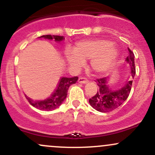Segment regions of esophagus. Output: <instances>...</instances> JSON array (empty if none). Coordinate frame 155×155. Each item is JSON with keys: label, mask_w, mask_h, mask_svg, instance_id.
I'll use <instances>...</instances> for the list:
<instances>
[{"label": "esophagus", "mask_w": 155, "mask_h": 155, "mask_svg": "<svg viewBox=\"0 0 155 155\" xmlns=\"http://www.w3.org/2000/svg\"><path fill=\"white\" fill-rule=\"evenodd\" d=\"M78 81H79V82L81 83V84H87V83L89 82L88 79H87L86 78H83V77L79 78V80H78Z\"/></svg>", "instance_id": "obj_1"}]
</instances>
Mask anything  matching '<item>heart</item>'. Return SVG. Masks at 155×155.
Masks as SVG:
<instances>
[{
    "label": "heart",
    "instance_id": "1",
    "mask_svg": "<svg viewBox=\"0 0 155 155\" xmlns=\"http://www.w3.org/2000/svg\"><path fill=\"white\" fill-rule=\"evenodd\" d=\"M119 51L116 46L106 39H88L76 43L74 49H66L65 58L71 68L78 71L90 60L91 70L97 75L107 73L114 65Z\"/></svg>",
    "mask_w": 155,
    "mask_h": 155
}]
</instances>
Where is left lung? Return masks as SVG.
Instances as JSON below:
<instances>
[{"mask_svg": "<svg viewBox=\"0 0 155 155\" xmlns=\"http://www.w3.org/2000/svg\"><path fill=\"white\" fill-rule=\"evenodd\" d=\"M128 56L125 61L130 68V77L123 86L119 87H112L108 84V77L96 80L98 86L97 93L90 98L89 103L92 108L97 111L106 113L119 108L127 100L131 90L133 79L136 75L135 68V56L132 51L128 48Z\"/></svg>", "mask_w": 155, "mask_h": 155, "instance_id": "1", "label": "left lung"}]
</instances>
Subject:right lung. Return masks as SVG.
Listing matches in <instances>:
<instances>
[{
  "label": "right lung",
  "mask_w": 155,
  "mask_h": 155,
  "mask_svg": "<svg viewBox=\"0 0 155 155\" xmlns=\"http://www.w3.org/2000/svg\"><path fill=\"white\" fill-rule=\"evenodd\" d=\"M38 38L54 40V41L56 42H60L65 39L63 36L51 35H44L38 37ZM77 76H74L71 78L62 77L60 79L59 83H58L54 91L52 92V94L47 98L43 99V100H33L27 95H25V97L28 102L30 103V104L34 106L35 108L40 110H43V111H52V110L56 109L57 108L59 107L60 105L63 104V101L65 100L67 97L68 90L69 87L73 84H75L77 81Z\"/></svg>",
  "instance_id": "add662e5"
}]
</instances>
